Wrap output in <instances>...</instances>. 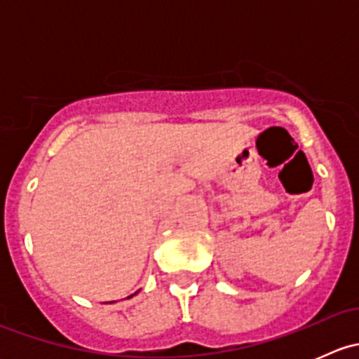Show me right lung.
I'll list each match as a JSON object with an SVG mask.
<instances>
[{"label":"right lung","instance_id":"add662e5","mask_svg":"<svg viewBox=\"0 0 359 359\" xmlns=\"http://www.w3.org/2000/svg\"><path fill=\"white\" fill-rule=\"evenodd\" d=\"M133 295H135V293H133ZM133 295H130V297H133ZM130 297H128V299H130Z\"/></svg>","mask_w":359,"mask_h":359}]
</instances>
